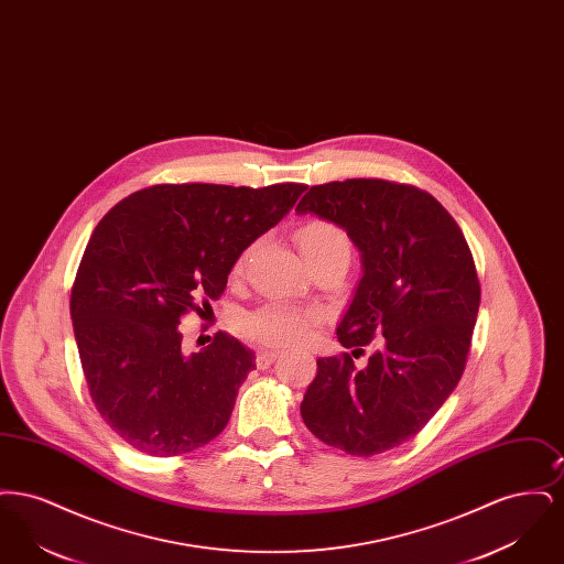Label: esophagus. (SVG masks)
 <instances>
[{"label": "esophagus", "mask_w": 564, "mask_h": 564, "mask_svg": "<svg viewBox=\"0 0 564 564\" xmlns=\"http://www.w3.org/2000/svg\"><path fill=\"white\" fill-rule=\"evenodd\" d=\"M279 355H281V350L262 349L258 352V357H256V366H258L260 370H264V368H269L270 364H272Z\"/></svg>", "instance_id": "obj_1"}]
</instances>
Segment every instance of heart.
<instances>
[{
	"instance_id": "obj_1",
	"label": "heart",
	"mask_w": 564,
	"mask_h": 564,
	"mask_svg": "<svg viewBox=\"0 0 564 564\" xmlns=\"http://www.w3.org/2000/svg\"><path fill=\"white\" fill-rule=\"evenodd\" d=\"M295 242L304 256L306 262L319 260L325 256H336L345 253L349 256L350 247L347 235L322 219H313L302 224L295 230ZM249 251H245L235 270L241 272L245 258ZM317 323V313L311 311H297L285 304H267L249 315L242 317L241 327L245 336L270 345V347H288V345H297L304 343L311 336L313 325Z\"/></svg>"
}]
</instances>
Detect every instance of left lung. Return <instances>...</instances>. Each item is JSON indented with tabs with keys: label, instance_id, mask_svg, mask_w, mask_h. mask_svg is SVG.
Wrapping results in <instances>:
<instances>
[{
	"label": "left lung",
	"instance_id": "1",
	"mask_svg": "<svg viewBox=\"0 0 564 564\" xmlns=\"http://www.w3.org/2000/svg\"><path fill=\"white\" fill-rule=\"evenodd\" d=\"M295 214L336 224L359 249L336 334L359 352L376 338L364 368L349 352L319 357L300 414L327 446L380 455L423 430L460 380L480 308L471 251L431 194L384 180L313 186Z\"/></svg>",
	"mask_w": 564,
	"mask_h": 564
}]
</instances>
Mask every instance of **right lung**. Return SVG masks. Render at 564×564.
<instances>
[{
  "mask_svg": "<svg viewBox=\"0 0 564 564\" xmlns=\"http://www.w3.org/2000/svg\"><path fill=\"white\" fill-rule=\"evenodd\" d=\"M302 184L232 188L164 184L120 200L97 224L72 290L90 398L127 444L192 453L230 421L256 355L217 332L184 352L180 323L226 290L242 251L294 207Z\"/></svg>",
  "mask_w": 564,
  "mask_h": 564,
  "instance_id": "add662e5",
  "label": "right lung"
}]
</instances>
